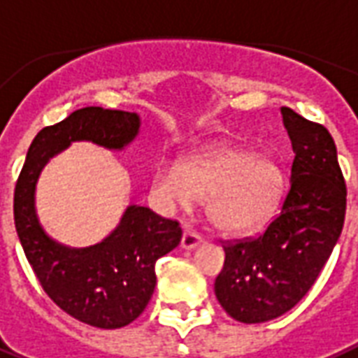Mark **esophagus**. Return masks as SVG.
<instances>
[{"label":"esophagus","mask_w":358,"mask_h":358,"mask_svg":"<svg viewBox=\"0 0 358 358\" xmlns=\"http://www.w3.org/2000/svg\"><path fill=\"white\" fill-rule=\"evenodd\" d=\"M199 245H201V237H199L196 231H192V229H187V231L182 234L181 246L185 248V250H194V248Z\"/></svg>","instance_id":"34e87169"}]
</instances>
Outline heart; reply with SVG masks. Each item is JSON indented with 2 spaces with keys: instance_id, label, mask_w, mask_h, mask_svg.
I'll return each instance as SVG.
<instances>
[{
  "instance_id": "heart-1",
  "label": "heart",
  "mask_w": 358,
  "mask_h": 358,
  "mask_svg": "<svg viewBox=\"0 0 358 358\" xmlns=\"http://www.w3.org/2000/svg\"><path fill=\"white\" fill-rule=\"evenodd\" d=\"M155 188L160 199L181 209H190L196 199L207 201V217L218 231L252 235L276 217L287 194V173L274 155L218 145L182 166L164 162Z\"/></svg>"
}]
</instances>
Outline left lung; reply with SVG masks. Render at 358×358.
Segmentation results:
<instances>
[{
  "instance_id": "left-lung-1",
  "label": "left lung",
  "mask_w": 358,
  "mask_h": 358,
  "mask_svg": "<svg viewBox=\"0 0 358 358\" xmlns=\"http://www.w3.org/2000/svg\"><path fill=\"white\" fill-rule=\"evenodd\" d=\"M292 140L289 192L265 234L224 246L215 280L222 308L241 323L280 317L308 293L331 257L345 218V182L329 130L280 108Z\"/></svg>"
}]
</instances>
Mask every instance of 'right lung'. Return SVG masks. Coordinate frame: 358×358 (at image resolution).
Wrapping results in <instances>:
<instances>
[{"label": "right lung", "mask_w": 358, "mask_h": 358, "mask_svg": "<svg viewBox=\"0 0 358 358\" xmlns=\"http://www.w3.org/2000/svg\"><path fill=\"white\" fill-rule=\"evenodd\" d=\"M140 115L82 108L46 127L29 145L15 188V226L33 273L61 310L99 329H119L145 310L157 285L155 263L181 243V226L149 207L129 205L101 243L73 248L44 231L35 207L41 171L73 141L123 151L140 132Z\"/></svg>", "instance_id": "obj_1"}]
</instances>
